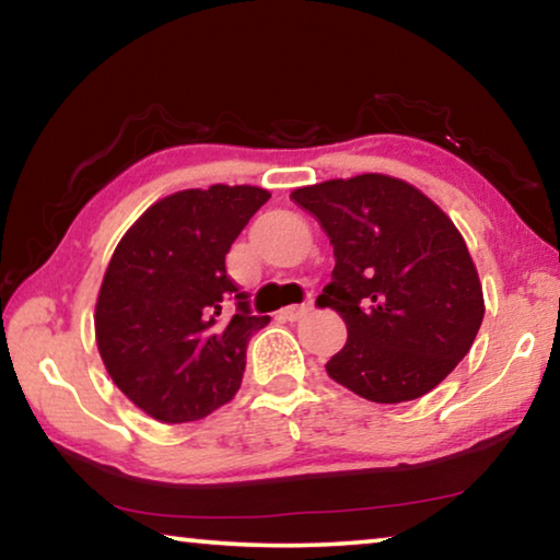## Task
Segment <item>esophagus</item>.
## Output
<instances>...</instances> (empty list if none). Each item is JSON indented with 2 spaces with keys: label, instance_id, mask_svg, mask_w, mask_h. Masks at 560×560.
Listing matches in <instances>:
<instances>
[{
  "label": "esophagus",
  "instance_id": "esophagus-1",
  "mask_svg": "<svg viewBox=\"0 0 560 560\" xmlns=\"http://www.w3.org/2000/svg\"><path fill=\"white\" fill-rule=\"evenodd\" d=\"M312 314V306L308 304H299V306H287L281 312V318H287V322H301V318Z\"/></svg>",
  "mask_w": 560,
  "mask_h": 560
}]
</instances>
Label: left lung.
<instances>
[{"mask_svg": "<svg viewBox=\"0 0 560 560\" xmlns=\"http://www.w3.org/2000/svg\"><path fill=\"white\" fill-rule=\"evenodd\" d=\"M334 246L316 299L343 318L336 384L376 404L413 401L466 357L483 322V291L464 236L411 184L361 174L291 194Z\"/></svg>", "mask_w": 560, "mask_h": 560, "instance_id": "1", "label": "left lung"}]
</instances>
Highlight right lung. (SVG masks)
<instances>
[{
    "instance_id": "add662e5",
    "label": "right lung",
    "mask_w": 560,
    "mask_h": 560,
    "mask_svg": "<svg viewBox=\"0 0 560 560\" xmlns=\"http://www.w3.org/2000/svg\"><path fill=\"white\" fill-rule=\"evenodd\" d=\"M269 199L259 186L176 191L137 219L106 266L96 346L119 392L152 419H203L242 386L248 339L269 316L252 314L226 254Z\"/></svg>"
}]
</instances>
